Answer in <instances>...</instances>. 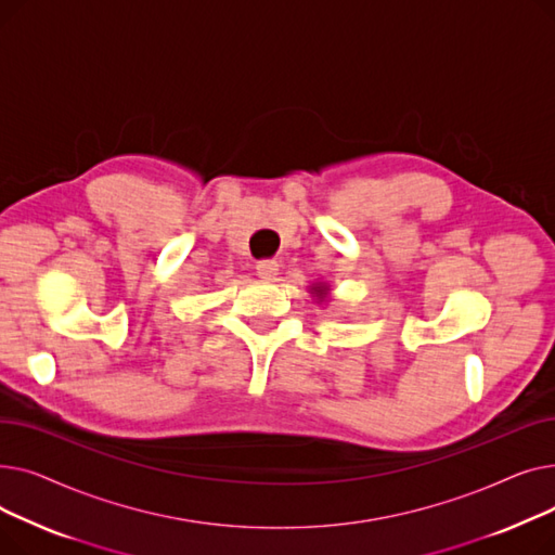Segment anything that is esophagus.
<instances>
[{"label":"esophagus","instance_id":"1","mask_svg":"<svg viewBox=\"0 0 555 555\" xmlns=\"http://www.w3.org/2000/svg\"><path fill=\"white\" fill-rule=\"evenodd\" d=\"M256 274L262 281H276V276H279V262L276 260H258L256 262Z\"/></svg>","mask_w":555,"mask_h":555}]
</instances>
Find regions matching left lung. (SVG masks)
<instances>
[{"instance_id":"obj_1","label":"left lung","mask_w":555,"mask_h":555,"mask_svg":"<svg viewBox=\"0 0 555 555\" xmlns=\"http://www.w3.org/2000/svg\"><path fill=\"white\" fill-rule=\"evenodd\" d=\"M328 293H331V285H328V283H312V285H310V295L317 299V304L326 301Z\"/></svg>"}]
</instances>
